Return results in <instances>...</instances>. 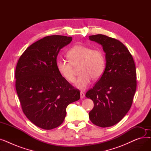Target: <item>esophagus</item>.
Listing matches in <instances>:
<instances>
[{"label": "esophagus", "mask_w": 151, "mask_h": 151, "mask_svg": "<svg viewBox=\"0 0 151 151\" xmlns=\"http://www.w3.org/2000/svg\"><path fill=\"white\" fill-rule=\"evenodd\" d=\"M84 97H85L84 93L83 92H80V97H81V99H83V98H84Z\"/></svg>", "instance_id": "esophagus-1"}]
</instances>
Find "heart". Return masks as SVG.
I'll return each mask as SVG.
<instances>
[{"instance_id":"b5f03b06","label":"heart","mask_w":151,"mask_h":151,"mask_svg":"<svg viewBox=\"0 0 151 151\" xmlns=\"http://www.w3.org/2000/svg\"><path fill=\"white\" fill-rule=\"evenodd\" d=\"M67 56L70 61L59 59L57 68L62 76L69 83L75 80L76 68L79 67L81 74L75 83V86L80 90H84L89 86L92 78L98 80L105 68L104 53L99 49L76 45L67 51Z\"/></svg>"}]
</instances>
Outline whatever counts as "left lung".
<instances>
[{
	"instance_id": "obj_1",
	"label": "left lung",
	"mask_w": 151,
	"mask_h": 151,
	"mask_svg": "<svg viewBox=\"0 0 151 151\" xmlns=\"http://www.w3.org/2000/svg\"><path fill=\"white\" fill-rule=\"evenodd\" d=\"M89 38L101 45L106 59L104 73L86 94L94 104L89 117L93 124L108 127L121 121L130 109L137 88L136 67L120 41L102 34Z\"/></svg>"
}]
</instances>
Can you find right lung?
Returning a JSON list of instances; mask_svg holds the SVG:
<instances>
[{
	"mask_svg": "<svg viewBox=\"0 0 151 151\" xmlns=\"http://www.w3.org/2000/svg\"><path fill=\"white\" fill-rule=\"evenodd\" d=\"M71 37L51 35L31 45L18 60L16 89L24 113L38 127L56 128L64 121L67 106L80 99L59 72L57 56Z\"/></svg>",
	"mask_w": 151,
	"mask_h": 151,
	"instance_id": "1",
	"label": "right lung"
}]
</instances>
